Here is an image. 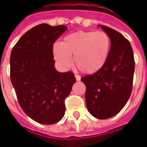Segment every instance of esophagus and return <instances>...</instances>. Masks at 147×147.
Returning <instances> with one entry per match:
<instances>
[{
    "label": "esophagus",
    "instance_id": "obj_1",
    "mask_svg": "<svg viewBox=\"0 0 147 147\" xmlns=\"http://www.w3.org/2000/svg\"><path fill=\"white\" fill-rule=\"evenodd\" d=\"M75 78H76L77 81H80L81 80V77L79 75H75Z\"/></svg>",
    "mask_w": 147,
    "mask_h": 147
}]
</instances>
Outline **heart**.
<instances>
[{
  "label": "heart",
  "mask_w": 147,
  "mask_h": 147,
  "mask_svg": "<svg viewBox=\"0 0 147 147\" xmlns=\"http://www.w3.org/2000/svg\"><path fill=\"white\" fill-rule=\"evenodd\" d=\"M110 48V38L103 31H78L66 36L53 46V55L58 64L65 68L74 64L83 74H92L105 64Z\"/></svg>",
  "instance_id": "obj_1"
}]
</instances>
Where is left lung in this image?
<instances>
[{
    "mask_svg": "<svg viewBox=\"0 0 147 147\" xmlns=\"http://www.w3.org/2000/svg\"><path fill=\"white\" fill-rule=\"evenodd\" d=\"M110 38V52L104 66L82 77L88 111L99 119H109L124 107L133 90L135 61L132 46L120 32L100 25Z\"/></svg>",
    "mask_w": 147,
    "mask_h": 147,
    "instance_id": "8db88e82",
    "label": "left lung"
}]
</instances>
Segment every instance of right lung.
I'll return each instance as SVG.
<instances>
[{
    "label": "right lung",
    "mask_w": 147,
    "mask_h": 147,
    "mask_svg": "<svg viewBox=\"0 0 147 147\" xmlns=\"http://www.w3.org/2000/svg\"><path fill=\"white\" fill-rule=\"evenodd\" d=\"M67 30L41 24L25 32L10 54V80L24 112L34 121L53 124L65 115V98L76 78L55 68L53 44Z\"/></svg>",
    "instance_id": "1"
}]
</instances>
